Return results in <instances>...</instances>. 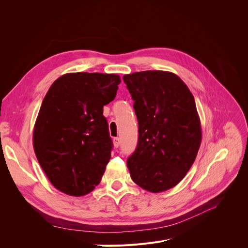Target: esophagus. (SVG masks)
<instances>
[{"label": "esophagus", "mask_w": 248, "mask_h": 248, "mask_svg": "<svg viewBox=\"0 0 248 248\" xmlns=\"http://www.w3.org/2000/svg\"><path fill=\"white\" fill-rule=\"evenodd\" d=\"M120 145H121V140H120V138H114V139H113V146H114L115 148H119Z\"/></svg>", "instance_id": "esophagus-1"}]
</instances>
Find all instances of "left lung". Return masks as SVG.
I'll list each match as a JSON object with an SVG mask.
<instances>
[{"label":"left lung","instance_id":"1","mask_svg":"<svg viewBox=\"0 0 248 248\" xmlns=\"http://www.w3.org/2000/svg\"><path fill=\"white\" fill-rule=\"evenodd\" d=\"M139 123L136 151L126 165L137 185L152 193L175 187L198 154L202 132L196 103L175 73L148 70L124 75Z\"/></svg>","mask_w":248,"mask_h":248}]
</instances>
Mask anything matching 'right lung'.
I'll list each match as a JSON object with an SVG mask.
<instances>
[{
	"instance_id": "obj_1",
	"label": "right lung",
	"mask_w": 248,
	"mask_h": 248,
	"mask_svg": "<svg viewBox=\"0 0 248 248\" xmlns=\"http://www.w3.org/2000/svg\"><path fill=\"white\" fill-rule=\"evenodd\" d=\"M120 83L117 74L75 72L50 86L34 125L33 147L60 192L79 197L99 184L112 149L103 106L114 99Z\"/></svg>"
}]
</instances>
